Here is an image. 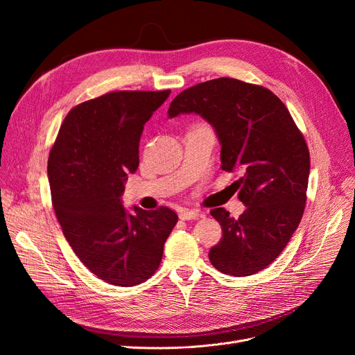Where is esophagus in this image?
<instances>
[{"label":"esophagus","mask_w":355,"mask_h":355,"mask_svg":"<svg viewBox=\"0 0 355 355\" xmlns=\"http://www.w3.org/2000/svg\"><path fill=\"white\" fill-rule=\"evenodd\" d=\"M178 216L181 220H194V218L201 217V213L196 211V210H190V209H181Z\"/></svg>","instance_id":"obj_1"}]
</instances>
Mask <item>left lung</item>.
Returning <instances> with one entry per match:
<instances>
[{"instance_id":"obj_1","label":"left lung","mask_w":355,"mask_h":355,"mask_svg":"<svg viewBox=\"0 0 355 355\" xmlns=\"http://www.w3.org/2000/svg\"><path fill=\"white\" fill-rule=\"evenodd\" d=\"M196 114L207 121L221 146V168L234 182L246 210L239 218L213 209L223 239L211 265L226 275L250 276L281 254L305 210L309 151L289 110L262 86L220 78L182 90L168 116Z\"/></svg>"}]
</instances>
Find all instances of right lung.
I'll return each mask as SVG.
<instances>
[{
  "label": "right lung",
  "mask_w": 355,
  "mask_h": 355,
  "mask_svg": "<svg viewBox=\"0 0 355 355\" xmlns=\"http://www.w3.org/2000/svg\"><path fill=\"white\" fill-rule=\"evenodd\" d=\"M171 90L112 92L73 107L47 165L53 209L80 262L102 281L135 286L158 269L178 216L128 211L122 194L139 165L145 122Z\"/></svg>",
  "instance_id": "obj_1"
}]
</instances>
